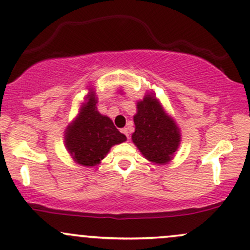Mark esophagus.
Wrapping results in <instances>:
<instances>
[{
  "label": "esophagus",
  "mask_w": 250,
  "mask_h": 250,
  "mask_svg": "<svg viewBox=\"0 0 250 250\" xmlns=\"http://www.w3.org/2000/svg\"><path fill=\"white\" fill-rule=\"evenodd\" d=\"M122 132H123V133H124L125 136L127 137V138L130 137V128H128V127H125V128H123Z\"/></svg>",
  "instance_id": "34e87169"
}]
</instances>
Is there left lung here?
Wrapping results in <instances>:
<instances>
[{"mask_svg": "<svg viewBox=\"0 0 250 250\" xmlns=\"http://www.w3.org/2000/svg\"><path fill=\"white\" fill-rule=\"evenodd\" d=\"M137 107L138 112L133 117L136 132L132 134V140L147 160L167 163L180 143L177 125L152 96H146Z\"/></svg>", "mask_w": 250, "mask_h": 250, "instance_id": "obj_1", "label": "left lung"}]
</instances>
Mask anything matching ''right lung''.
Returning a JSON list of instances; mask_svg holds the SVG:
<instances>
[{"label": "right lung", "mask_w": 250, "mask_h": 250, "mask_svg": "<svg viewBox=\"0 0 250 250\" xmlns=\"http://www.w3.org/2000/svg\"><path fill=\"white\" fill-rule=\"evenodd\" d=\"M81 108V113L67 127L65 145L72 158L84 166H95L116 144L125 142L126 137L117 130L112 120L96 110L95 95Z\"/></svg>", "instance_id": "obj_1"}]
</instances>
